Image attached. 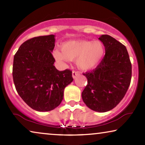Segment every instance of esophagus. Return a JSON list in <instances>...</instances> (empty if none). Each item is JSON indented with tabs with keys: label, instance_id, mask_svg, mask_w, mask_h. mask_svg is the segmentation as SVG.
<instances>
[{
	"label": "esophagus",
	"instance_id": "34e87169",
	"mask_svg": "<svg viewBox=\"0 0 145 145\" xmlns=\"http://www.w3.org/2000/svg\"><path fill=\"white\" fill-rule=\"evenodd\" d=\"M80 74V73H79L78 71H72V77L73 78H75L76 77L78 76V75Z\"/></svg>",
	"mask_w": 145,
	"mask_h": 145
}]
</instances>
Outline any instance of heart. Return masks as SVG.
<instances>
[{"mask_svg":"<svg viewBox=\"0 0 145 145\" xmlns=\"http://www.w3.org/2000/svg\"><path fill=\"white\" fill-rule=\"evenodd\" d=\"M105 54L104 44L101 41L72 40L61 45V51L55 49L53 55L59 61L76 60L80 70L88 71L100 64Z\"/></svg>","mask_w":145,"mask_h":145,"instance_id":"heart-1","label":"heart"}]
</instances>
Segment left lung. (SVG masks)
I'll return each instance as SVG.
<instances>
[{"label":"left lung","instance_id":"left-lung-1","mask_svg":"<svg viewBox=\"0 0 145 145\" xmlns=\"http://www.w3.org/2000/svg\"><path fill=\"white\" fill-rule=\"evenodd\" d=\"M105 55L95 69L83 73L88 84L82 93L83 102L91 110L106 112L123 98L131 80L132 67L126 47L114 37L102 35Z\"/></svg>","mask_w":145,"mask_h":145}]
</instances>
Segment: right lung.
Instances as JSON below:
<instances>
[{"label": "right lung", "mask_w": 145, "mask_h": 145, "mask_svg": "<svg viewBox=\"0 0 145 145\" xmlns=\"http://www.w3.org/2000/svg\"><path fill=\"white\" fill-rule=\"evenodd\" d=\"M55 41L54 35L33 37L24 42L14 57L12 76L17 92L38 112L59 106L64 89L73 80L71 71H59L53 65Z\"/></svg>", "instance_id": "1"}]
</instances>
